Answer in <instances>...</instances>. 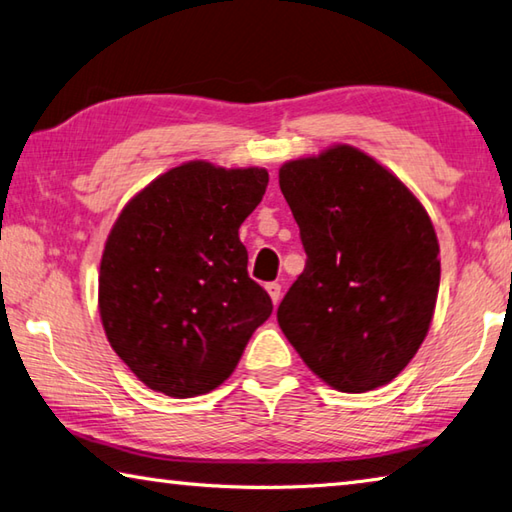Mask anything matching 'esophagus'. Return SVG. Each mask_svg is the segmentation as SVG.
Segmentation results:
<instances>
[{
    "instance_id": "obj_1",
    "label": "esophagus",
    "mask_w": 512,
    "mask_h": 512,
    "mask_svg": "<svg viewBox=\"0 0 512 512\" xmlns=\"http://www.w3.org/2000/svg\"><path fill=\"white\" fill-rule=\"evenodd\" d=\"M265 290H267V294H270V297H272V303L276 306V303L281 301V283H276V281L267 283V285H265Z\"/></svg>"
}]
</instances>
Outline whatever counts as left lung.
Listing matches in <instances>:
<instances>
[{
    "label": "left lung",
    "mask_w": 512,
    "mask_h": 512,
    "mask_svg": "<svg viewBox=\"0 0 512 512\" xmlns=\"http://www.w3.org/2000/svg\"><path fill=\"white\" fill-rule=\"evenodd\" d=\"M281 191L308 261L276 319L308 369L337 391L389 384L432 324L441 258L418 197L366 152L285 161Z\"/></svg>",
    "instance_id": "8db88e82"
}]
</instances>
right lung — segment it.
<instances>
[{
	"label": "right lung",
	"instance_id": "1",
	"mask_svg": "<svg viewBox=\"0 0 512 512\" xmlns=\"http://www.w3.org/2000/svg\"><path fill=\"white\" fill-rule=\"evenodd\" d=\"M265 168L186 161L123 206L105 240L98 312L114 353L148 389L209 393L229 378L272 299L247 274L240 224Z\"/></svg>",
	"mask_w": 512,
	"mask_h": 512
}]
</instances>
